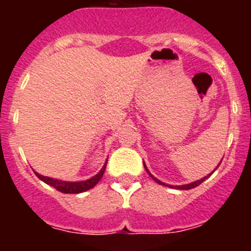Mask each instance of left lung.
Here are the masks:
<instances>
[{
	"mask_svg": "<svg viewBox=\"0 0 251 251\" xmlns=\"http://www.w3.org/2000/svg\"><path fill=\"white\" fill-rule=\"evenodd\" d=\"M220 163H221V162H220ZM220 163H219V165H217V167H219V166H220ZM217 167H216V168H217ZM145 168H146V171H147V174L150 175V176L152 177V178L154 179V181H156L157 183H159V185H163V186H167V187H171V188H177V190H191V188H195V187H197V186L200 185V183H202L203 181H205V179L207 178V177H210V176H211V175L214 174V171H215V170L212 171L211 174L208 175V176L203 177V178L199 179V181H195V182H192V183H188V185H182V186H171V185H166L165 182H161V181H159V179H157L156 177H153L152 175H151V172H150V171L147 170V167H146V165H145Z\"/></svg>",
	"mask_w": 251,
	"mask_h": 251,
	"instance_id": "8db88e82",
	"label": "left lung"
}]
</instances>
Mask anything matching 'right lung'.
<instances>
[{
	"label": "right lung",
	"instance_id": "add662e5",
	"mask_svg": "<svg viewBox=\"0 0 251 251\" xmlns=\"http://www.w3.org/2000/svg\"><path fill=\"white\" fill-rule=\"evenodd\" d=\"M105 167L106 162L105 165L103 166V168H101L94 177L86 179V181H80V182H68V181L51 178V177L43 176V175L37 174V172H35V175H36L41 181H44V182L48 183V185L52 186L54 188H56L57 191L63 192V194H80V192H85L88 191V190H90V188H93L99 181H100V178L104 175V171H105Z\"/></svg>",
	"mask_w": 251,
	"mask_h": 251
}]
</instances>
